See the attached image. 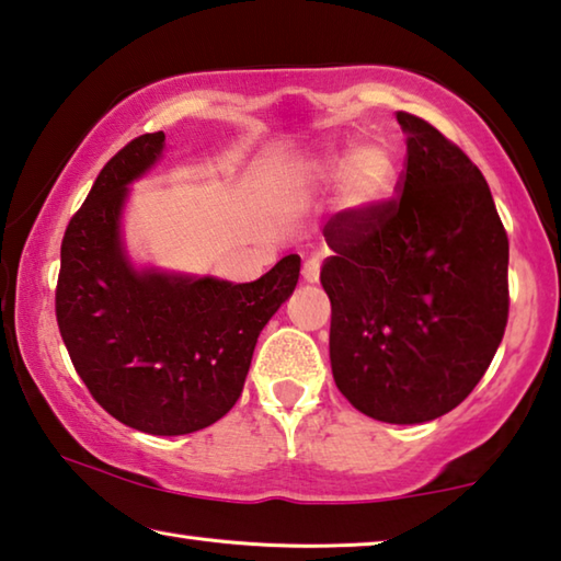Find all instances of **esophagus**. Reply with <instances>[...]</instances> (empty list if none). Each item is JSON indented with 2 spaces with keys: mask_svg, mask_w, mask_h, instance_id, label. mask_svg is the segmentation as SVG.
<instances>
[{
  "mask_svg": "<svg viewBox=\"0 0 561 561\" xmlns=\"http://www.w3.org/2000/svg\"><path fill=\"white\" fill-rule=\"evenodd\" d=\"M301 277H305V282H309V284H314V282H319V260H307L305 262V266H301Z\"/></svg>",
  "mask_w": 561,
  "mask_h": 561,
  "instance_id": "1",
  "label": "esophagus"
}]
</instances>
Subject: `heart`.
I'll return each instance as SVG.
<instances>
[{
  "label": "heart",
  "mask_w": 561,
  "mask_h": 561,
  "mask_svg": "<svg viewBox=\"0 0 561 561\" xmlns=\"http://www.w3.org/2000/svg\"><path fill=\"white\" fill-rule=\"evenodd\" d=\"M305 176L312 184L340 182V194L346 207L369 215L392 199L397 190V154L394 147L381 137L362 139L359 145H327L307 159Z\"/></svg>",
  "instance_id": "obj_1"
}]
</instances>
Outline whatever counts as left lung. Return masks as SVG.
I'll return each instance as SVG.
<instances>
[{
	"label": "left lung",
	"instance_id": "left-lung-1",
	"mask_svg": "<svg viewBox=\"0 0 561 561\" xmlns=\"http://www.w3.org/2000/svg\"><path fill=\"white\" fill-rule=\"evenodd\" d=\"M399 192L324 227L329 359L340 392L371 420L422 424L465 402L510 317V239L482 172L414 114Z\"/></svg>",
	"mask_w": 561,
	"mask_h": 561
}]
</instances>
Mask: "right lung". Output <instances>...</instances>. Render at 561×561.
<instances>
[{"mask_svg": "<svg viewBox=\"0 0 561 561\" xmlns=\"http://www.w3.org/2000/svg\"><path fill=\"white\" fill-rule=\"evenodd\" d=\"M164 152V131L119 149L61 239L57 324L77 375L114 420L176 437L221 420L242 394L256 336L289 299L299 256L232 284L137 270L122 239L129 184Z\"/></svg>", "mask_w": 561, "mask_h": 561, "instance_id": "right-lung-1", "label": "right lung"}]
</instances>
